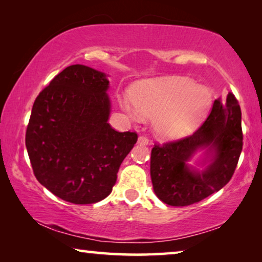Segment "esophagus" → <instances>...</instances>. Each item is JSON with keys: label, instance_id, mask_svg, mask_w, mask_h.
Returning a JSON list of instances; mask_svg holds the SVG:
<instances>
[{"label": "esophagus", "instance_id": "esophagus-1", "mask_svg": "<svg viewBox=\"0 0 262 262\" xmlns=\"http://www.w3.org/2000/svg\"><path fill=\"white\" fill-rule=\"evenodd\" d=\"M139 143L142 144V145H147L149 143V139H148L147 136L142 135V136L139 137Z\"/></svg>", "mask_w": 262, "mask_h": 262}]
</instances>
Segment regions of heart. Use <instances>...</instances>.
Instances as JSON below:
<instances>
[{
	"mask_svg": "<svg viewBox=\"0 0 262 262\" xmlns=\"http://www.w3.org/2000/svg\"><path fill=\"white\" fill-rule=\"evenodd\" d=\"M133 107L126 99L123 108L133 118H155L154 128L162 139H174L194 129L209 111L212 101L206 86L183 77L144 81L130 92Z\"/></svg>",
	"mask_w": 262,
	"mask_h": 262,
	"instance_id": "b5f03b06",
	"label": "heart"
}]
</instances>
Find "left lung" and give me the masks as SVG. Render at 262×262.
Listing matches in <instances>:
<instances>
[{
  "label": "left lung",
  "mask_w": 262,
  "mask_h": 262,
  "mask_svg": "<svg viewBox=\"0 0 262 262\" xmlns=\"http://www.w3.org/2000/svg\"><path fill=\"white\" fill-rule=\"evenodd\" d=\"M199 148L212 154L201 172L186 161ZM243 149L242 111L233 94L216 99L203 125L192 135L154 145L150 176L158 199L168 206L184 207L219 192L232 178Z\"/></svg>",
  "instance_id": "1"
}]
</instances>
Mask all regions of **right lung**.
<instances>
[{
	"instance_id": "right-lung-1",
	"label": "right lung",
	"mask_w": 262,
	"mask_h": 262,
	"mask_svg": "<svg viewBox=\"0 0 262 262\" xmlns=\"http://www.w3.org/2000/svg\"><path fill=\"white\" fill-rule=\"evenodd\" d=\"M104 73L73 64L35 98L25 144L35 178L62 200L90 205L105 199L121 163L137 141L135 132L111 127Z\"/></svg>"
}]
</instances>
